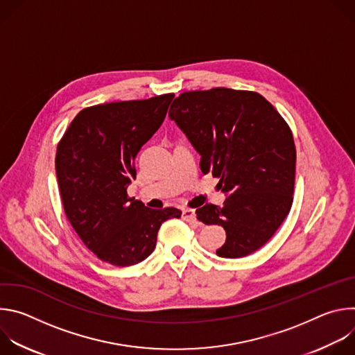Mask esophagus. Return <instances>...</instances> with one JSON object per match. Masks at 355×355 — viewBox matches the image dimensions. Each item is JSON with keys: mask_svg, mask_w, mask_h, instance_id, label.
<instances>
[{"mask_svg": "<svg viewBox=\"0 0 355 355\" xmlns=\"http://www.w3.org/2000/svg\"><path fill=\"white\" fill-rule=\"evenodd\" d=\"M182 219L187 220V222H196V218H195V211L191 209V208H185L182 209Z\"/></svg>", "mask_w": 355, "mask_h": 355, "instance_id": "1", "label": "esophagus"}]
</instances>
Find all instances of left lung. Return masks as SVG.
Returning <instances> with one entry per match:
<instances>
[{
    "instance_id": "obj_1",
    "label": "left lung",
    "mask_w": 355,
    "mask_h": 355,
    "mask_svg": "<svg viewBox=\"0 0 355 355\" xmlns=\"http://www.w3.org/2000/svg\"><path fill=\"white\" fill-rule=\"evenodd\" d=\"M200 155V171L219 178L223 207L196 218L226 230L216 254L240 259L263 247L288 216L295 188L292 130L254 91L216 87L178 95L168 112Z\"/></svg>"
}]
</instances>
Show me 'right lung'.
I'll return each instance as SVG.
<instances>
[{
  "mask_svg": "<svg viewBox=\"0 0 355 355\" xmlns=\"http://www.w3.org/2000/svg\"><path fill=\"white\" fill-rule=\"evenodd\" d=\"M174 94L119 101L80 111L56 151V174L67 220L105 263L129 267L153 252L163 222L177 208L150 209L128 195L135 159L162 126Z\"/></svg>",
  "mask_w": 355,
  "mask_h": 355,
  "instance_id": "1",
  "label": "right lung"
}]
</instances>
